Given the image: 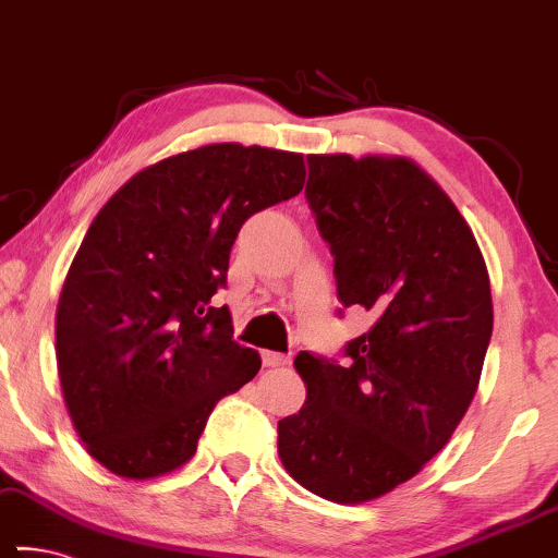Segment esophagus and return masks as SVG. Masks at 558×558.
Returning <instances> with one entry per match:
<instances>
[{
    "instance_id": "obj_1",
    "label": "esophagus",
    "mask_w": 558,
    "mask_h": 558,
    "mask_svg": "<svg viewBox=\"0 0 558 558\" xmlns=\"http://www.w3.org/2000/svg\"><path fill=\"white\" fill-rule=\"evenodd\" d=\"M262 362H264V367H284V365H289V354L264 350L262 352Z\"/></svg>"
}]
</instances>
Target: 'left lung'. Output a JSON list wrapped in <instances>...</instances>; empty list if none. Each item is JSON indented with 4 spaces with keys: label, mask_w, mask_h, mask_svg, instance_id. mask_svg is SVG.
<instances>
[{
    "label": "left lung",
    "mask_w": 558,
    "mask_h": 558,
    "mask_svg": "<svg viewBox=\"0 0 558 558\" xmlns=\"http://www.w3.org/2000/svg\"><path fill=\"white\" fill-rule=\"evenodd\" d=\"M304 196L335 256L337 296L373 325L344 365L299 352V413L279 420L289 475L335 504L413 478L471 405L494 332L488 269L448 193L400 156H310Z\"/></svg>",
    "instance_id": "8db88e82"
}]
</instances>
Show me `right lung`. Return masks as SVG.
I'll list each match as a JSON object with an SVG mask.
<instances>
[{
	"label": "right lung",
	"mask_w": 558,
	"mask_h": 558,
	"mask_svg": "<svg viewBox=\"0 0 558 558\" xmlns=\"http://www.w3.org/2000/svg\"><path fill=\"white\" fill-rule=\"evenodd\" d=\"M302 185V153L211 143L143 168L95 216L54 350L72 425L110 473L148 481L189 463L216 402L259 373L211 296L248 216Z\"/></svg>",
	"instance_id": "add662e5"
}]
</instances>
